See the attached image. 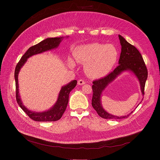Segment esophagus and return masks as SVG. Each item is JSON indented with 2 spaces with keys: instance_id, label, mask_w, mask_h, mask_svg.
<instances>
[{
  "instance_id": "obj_1",
  "label": "esophagus",
  "mask_w": 160,
  "mask_h": 160,
  "mask_svg": "<svg viewBox=\"0 0 160 160\" xmlns=\"http://www.w3.org/2000/svg\"><path fill=\"white\" fill-rule=\"evenodd\" d=\"M85 83H86V82L82 79L78 80V85H83V84H85Z\"/></svg>"
}]
</instances>
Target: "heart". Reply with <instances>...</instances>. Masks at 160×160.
<instances>
[{
  "label": "heart",
  "instance_id": "b5f03b06",
  "mask_svg": "<svg viewBox=\"0 0 160 160\" xmlns=\"http://www.w3.org/2000/svg\"><path fill=\"white\" fill-rule=\"evenodd\" d=\"M74 56L78 62L85 65L89 77L94 78L106 76L113 69L118 58V51L112 44L93 43L76 48Z\"/></svg>",
  "mask_w": 160,
  "mask_h": 160
}]
</instances>
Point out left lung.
Masks as SVG:
<instances>
[{
	"mask_svg": "<svg viewBox=\"0 0 160 160\" xmlns=\"http://www.w3.org/2000/svg\"><path fill=\"white\" fill-rule=\"evenodd\" d=\"M119 38L121 45V52L119 60V65L113 71L106 75V77L94 80L92 86V89H93L92 106L100 117L106 119H121L127 118L133 112H132L130 114L126 116L117 117L108 113L104 110L100 102V97H101L102 92L109 83L113 81L122 72L129 70L135 74L138 78L140 82L142 94L144 95L145 82L148 77V71L146 65L139 50L126 41L121 35H119Z\"/></svg>",
	"mask_w": 160,
	"mask_h": 160,
	"instance_id": "obj_1",
	"label": "left lung"
}]
</instances>
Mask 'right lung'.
Masks as SVG:
<instances>
[{"mask_svg":"<svg viewBox=\"0 0 160 160\" xmlns=\"http://www.w3.org/2000/svg\"><path fill=\"white\" fill-rule=\"evenodd\" d=\"M62 37L60 38H47L43 41H41L37 45L30 47L27 51L21 57V60L17 64L15 69V92H16V100L17 102L21 108L22 110L27 113V115L33 121L39 122L47 121H56L61 119L63 114L64 113L66 108L69 102V95L70 92L77 86V81L74 80L69 83L68 84L62 88V89L59 93L57 102L55 105L49 110L45 112L36 113L28 110L22 104L21 98L19 94V85H18V74L22 67V66L27 62V59L30 56L39 54L47 50H51L56 48L60 45Z\"/></svg>","mask_w":160,"mask_h":160,"instance_id":"1","label":"right lung"}]
</instances>
